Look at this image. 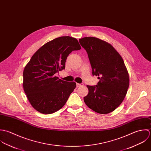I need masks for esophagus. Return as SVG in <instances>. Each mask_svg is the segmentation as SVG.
I'll list each match as a JSON object with an SVG mask.
<instances>
[{"instance_id":"obj_1","label":"esophagus","mask_w":151,"mask_h":151,"mask_svg":"<svg viewBox=\"0 0 151 151\" xmlns=\"http://www.w3.org/2000/svg\"><path fill=\"white\" fill-rule=\"evenodd\" d=\"M83 86V83H81V84H80V83H76V86L77 87H81V86Z\"/></svg>"}]
</instances>
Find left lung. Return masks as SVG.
<instances>
[{
	"instance_id": "1",
	"label": "left lung",
	"mask_w": 151,
	"mask_h": 151,
	"mask_svg": "<svg viewBox=\"0 0 151 151\" xmlns=\"http://www.w3.org/2000/svg\"><path fill=\"white\" fill-rule=\"evenodd\" d=\"M79 41L88 53L93 75L99 79L97 85H87L89 93L84 97V101L96 113H110L121 104L129 87V77L124 60L105 41L90 37Z\"/></svg>"
}]
</instances>
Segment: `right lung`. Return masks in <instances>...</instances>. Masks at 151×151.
Masks as SVG:
<instances>
[{
    "instance_id": "add662e5",
    "label": "right lung",
    "mask_w": 151,
    "mask_h": 151,
    "mask_svg": "<svg viewBox=\"0 0 151 151\" xmlns=\"http://www.w3.org/2000/svg\"><path fill=\"white\" fill-rule=\"evenodd\" d=\"M81 47L73 37L63 36L42 45L32 56L23 70V89L32 107L37 111L54 113L65 104L76 86L55 76L65 68L69 54Z\"/></svg>"
}]
</instances>
